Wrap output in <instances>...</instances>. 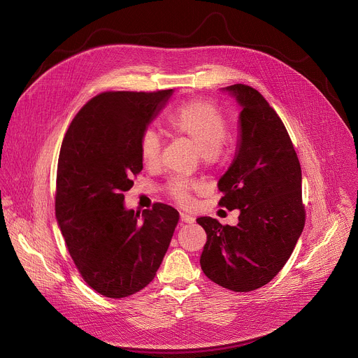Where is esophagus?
<instances>
[{
    "label": "esophagus",
    "mask_w": 358,
    "mask_h": 358,
    "mask_svg": "<svg viewBox=\"0 0 358 358\" xmlns=\"http://www.w3.org/2000/svg\"><path fill=\"white\" fill-rule=\"evenodd\" d=\"M180 220H181L182 224H192L194 222V218L188 214H184V213L180 215Z\"/></svg>",
    "instance_id": "34e87169"
}]
</instances>
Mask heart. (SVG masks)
<instances>
[{"instance_id": "b5f03b06", "label": "heart", "mask_w": 358, "mask_h": 358, "mask_svg": "<svg viewBox=\"0 0 358 358\" xmlns=\"http://www.w3.org/2000/svg\"><path fill=\"white\" fill-rule=\"evenodd\" d=\"M169 127L180 136L189 138L201 151L207 162H214L220 148L228 136V120L225 115L210 101L191 100L174 110L169 120ZM138 152L147 169H159L162 164V140L155 130L143 133L138 144ZM198 185L182 178L170 181L167 189L173 199L181 206L191 201V192Z\"/></svg>"}]
</instances>
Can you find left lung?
I'll list each match as a JSON object with an SVG mask.
<instances>
[{
	"instance_id": "8db88e82",
	"label": "left lung",
	"mask_w": 358,
	"mask_h": 358,
	"mask_svg": "<svg viewBox=\"0 0 358 358\" xmlns=\"http://www.w3.org/2000/svg\"><path fill=\"white\" fill-rule=\"evenodd\" d=\"M224 90L242 110L235 159L218 181L220 206L241 214L235 227L196 218L207 232L199 264L217 285L250 292L279 273L301 235V170L287 130L265 97L242 83Z\"/></svg>"
}]
</instances>
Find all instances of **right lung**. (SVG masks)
<instances>
[{
	"mask_svg": "<svg viewBox=\"0 0 358 358\" xmlns=\"http://www.w3.org/2000/svg\"><path fill=\"white\" fill-rule=\"evenodd\" d=\"M173 92L100 93L75 116L61 145L57 220L83 280L106 297H127L155 279L180 220L166 203L141 214L123 203L143 170L140 138Z\"/></svg>",
	"mask_w": 358,
	"mask_h": 358,
	"instance_id": "right-lung-1",
	"label": "right lung"
}]
</instances>
